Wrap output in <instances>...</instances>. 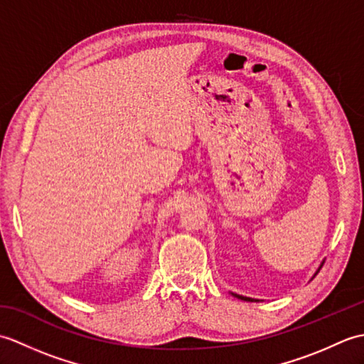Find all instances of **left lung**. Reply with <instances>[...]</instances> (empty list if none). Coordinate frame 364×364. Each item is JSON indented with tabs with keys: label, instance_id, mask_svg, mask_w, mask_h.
<instances>
[{
	"label": "left lung",
	"instance_id": "8db88e82",
	"mask_svg": "<svg viewBox=\"0 0 364 364\" xmlns=\"http://www.w3.org/2000/svg\"><path fill=\"white\" fill-rule=\"evenodd\" d=\"M235 297L241 299V300H249V301H253V299H249V297H242V296H237V294H235Z\"/></svg>",
	"mask_w": 364,
	"mask_h": 364
}]
</instances>
